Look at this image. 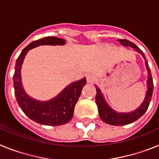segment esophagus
Segmentation results:
<instances>
[{
	"label": "esophagus",
	"mask_w": 159,
	"mask_h": 159,
	"mask_svg": "<svg viewBox=\"0 0 159 159\" xmlns=\"http://www.w3.org/2000/svg\"><path fill=\"white\" fill-rule=\"evenodd\" d=\"M86 79H87V81H88V83H89V84H92V83L94 82V80H95V79H94L93 75H90V74L87 75Z\"/></svg>",
	"instance_id": "obj_1"
}]
</instances>
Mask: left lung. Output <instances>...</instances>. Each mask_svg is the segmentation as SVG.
I'll return each mask as SVG.
<instances>
[{
  "instance_id": "obj_1",
  "label": "left lung",
  "mask_w": 159,
  "mask_h": 159,
  "mask_svg": "<svg viewBox=\"0 0 159 159\" xmlns=\"http://www.w3.org/2000/svg\"><path fill=\"white\" fill-rule=\"evenodd\" d=\"M118 41L120 42L122 45L123 46H130L131 48H134L138 52L143 55V58L145 59L146 66L147 69L148 71V88H147V95L146 98L142 103L141 106L138 108L137 110L130 113H123L119 114L117 112L114 111L112 109H111L110 107H108L105 102L102 94H101L100 90L96 85H95L96 88V95H95V102H96L97 107H98V111H99V116L102 121L105 122L106 123H108L113 126H123V125L130 124L131 123H134V121L138 120L141 116H143L147 110L148 109V107L151 102V97L153 95V90H154V84H153V79L151 75V70L149 67L148 62L145 57V55L141 49L134 44V43L130 42V40H126V39H119Z\"/></svg>"
}]
</instances>
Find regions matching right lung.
<instances>
[{
    "mask_svg": "<svg viewBox=\"0 0 159 159\" xmlns=\"http://www.w3.org/2000/svg\"><path fill=\"white\" fill-rule=\"evenodd\" d=\"M65 40L55 36H48L32 42L23 49L16 59L13 75L14 93L18 105L24 113L36 123L48 126H60L68 123L71 119L74 109L80 96L83 87L86 84V79L72 83L60 95L48 102H39L32 99L23 89L20 80V68L23 60L29 50L44 44L63 45Z\"/></svg>",
    "mask_w": 159,
    "mask_h": 159,
    "instance_id": "add662e5",
    "label": "right lung"
}]
</instances>
